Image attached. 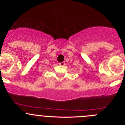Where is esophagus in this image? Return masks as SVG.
Wrapping results in <instances>:
<instances>
[{
  "label": "esophagus",
  "mask_w": 125,
  "mask_h": 125,
  "mask_svg": "<svg viewBox=\"0 0 125 125\" xmlns=\"http://www.w3.org/2000/svg\"><path fill=\"white\" fill-rule=\"evenodd\" d=\"M59 65H60V66H64L65 65V63L64 62H62L59 63Z\"/></svg>",
  "instance_id": "34e87169"
}]
</instances>
